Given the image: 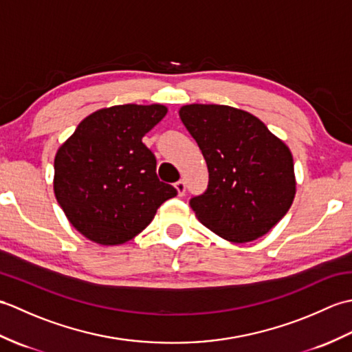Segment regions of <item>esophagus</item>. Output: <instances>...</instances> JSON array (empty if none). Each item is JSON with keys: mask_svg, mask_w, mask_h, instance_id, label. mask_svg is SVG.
I'll use <instances>...</instances> for the list:
<instances>
[{"mask_svg": "<svg viewBox=\"0 0 352 352\" xmlns=\"http://www.w3.org/2000/svg\"><path fill=\"white\" fill-rule=\"evenodd\" d=\"M175 189H177V192H178V195L183 197L184 193H186V183H184L183 180L177 182V183H175Z\"/></svg>", "mask_w": 352, "mask_h": 352, "instance_id": "1", "label": "esophagus"}]
</instances>
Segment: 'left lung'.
<instances>
[{
  "instance_id": "1",
  "label": "left lung",
  "mask_w": 352,
  "mask_h": 352,
  "mask_svg": "<svg viewBox=\"0 0 352 352\" xmlns=\"http://www.w3.org/2000/svg\"><path fill=\"white\" fill-rule=\"evenodd\" d=\"M178 113L208 169L207 190L190 199L199 222L234 243L266 234L295 198L289 146L241 109L189 104Z\"/></svg>"
}]
</instances>
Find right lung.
<instances>
[{
	"mask_svg": "<svg viewBox=\"0 0 352 352\" xmlns=\"http://www.w3.org/2000/svg\"><path fill=\"white\" fill-rule=\"evenodd\" d=\"M162 104H124L94 111L57 149L54 195L78 233L121 245L145 230L174 186L159 180L155 157L142 138L159 124Z\"/></svg>",
	"mask_w": 352,
	"mask_h": 352,
	"instance_id": "1",
	"label": "right lung"
}]
</instances>
